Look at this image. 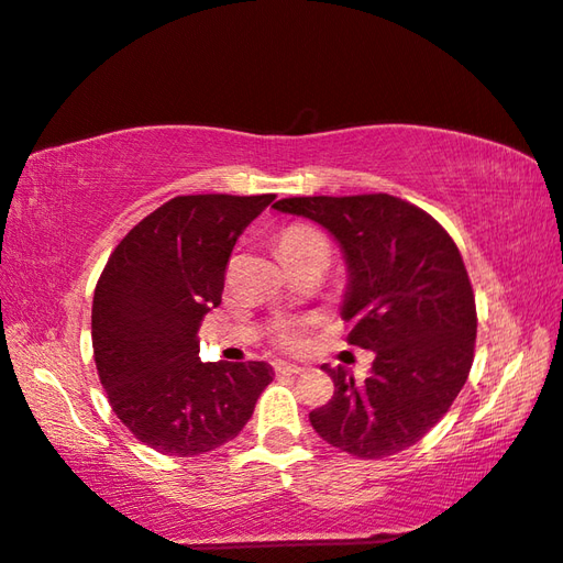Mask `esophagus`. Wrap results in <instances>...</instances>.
Listing matches in <instances>:
<instances>
[{
  "instance_id": "esophagus-1",
  "label": "esophagus",
  "mask_w": 563,
  "mask_h": 563,
  "mask_svg": "<svg viewBox=\"0 0 563 563\" xmlns=\"http://www.w3.org/2000/svg\"><path fill=\"white\" fill-rule=\"evenodd\" d=\"M274 371H277L279 376H298V373H303L301 366L286 364V361H277V364H274Z\"/></svg>"
}]
</instances>
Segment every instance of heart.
I'll return each instance as SVG.
<instances>
[{
  "mask_svg": "<svg viewBox=\"0 0 563 563\" xmlns=\"http://www.w3.org/2000/svg\"><path fill=\"white\" fill-rule=\"evenodd\" d=\"M316 239H322V235L308 227H289L279 235V253L284 250L298 247L303 243H310ZM308 340V328L306 322H279L274 328V342H277L282 349H301Z\"/></svg>",
  "mask_w": 563,
  "mask_h": 563,
  "instance_id": "1",
  "label": "heart"
}]
</instances>
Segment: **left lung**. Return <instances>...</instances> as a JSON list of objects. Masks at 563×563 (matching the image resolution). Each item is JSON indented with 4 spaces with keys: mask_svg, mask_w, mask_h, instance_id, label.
I'll return each mask as SVG.
<instances>
[{
    "mask_svg": "<svg viewBox=\"0 0 563 563\" xmlns=\"http://www.w3.org/2000/svg\"><path fill=\"white\" fill-rule=\"evenodd\" d=\"M274 209L318 221L342 245L346 342L376 352L364 383L322 366L334 395L310 423L361 460L407 451L451 409L474 361L477 308L455 241L427 211L385 192L286 197Z\"/></svg>",
    "mask_w": 563,
    "mask_h": 563,
    "instance_id": "8db88e82",
    "label": "left lung"
}]
</instances>
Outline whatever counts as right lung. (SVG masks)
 Returning a JSON list of instances; mask_svg holds the SVG:
<instances>
[{
	"instance_id": "1",
	"label": "right lung",
	"mask_w": 563,
	"mask_h": 563,
	"mask_svg": "<svg viewBox=\"0 0 563 563\" xmlns=\"http://www.w3.org/2000/svg\"><path fill=\"white\" fill-rule=\"evenodd\" d=\"M274 195H183L112 250L91 308L108 402L144 445L192 457L243 431L274 371L265 361L202 364L197 330L221 303L231 250Z\"/></svg>"
}]
</instances>
